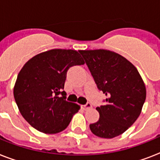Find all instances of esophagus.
I'll return each mask as SVG.
<instances>
[{
    "instance_id": "1",
    "label": "esophagus",
    "mask_w": 160,
    "mask_h": 160,
    "mask_svg": "<svg viewBox=\"0 0 160 160\" xmlns=\"http://www.w3.org/2000/svg\"><path fill=\"white\" fill-rule=\"evenodd\" d=\"M90 108H91V104H90V103H87V104H85V105H83V109H85V110L90 109Z\"/></svg>"
}]
</instances>
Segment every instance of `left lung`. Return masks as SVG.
<instances>
[{"label": "left lung", "mask_w": 160, "mask_h": 160, "mask_svg": "<svg viewBox=\"0 0 160 160\" xmlns=\"http://www.w3.org/2000/svg\"><path fill=\"white\" fill-rule=\"evenodd\" d=\"M97 85L107 98L97 107L100 119L90 124L93 134L112 139L125 132L141 113L146 88L139 71L124 56L108 50L80 51Z\"/></svg>", "instance_id": "1"}]
</instances>
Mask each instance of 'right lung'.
<instances>
[{
	"mask_svg": "<svg viewBox=\"0 0 160 160\" xmlns=\"http://www.w3.org/2000/svg\"><path fill=\"white\" fill-rule=\"evenodd\" d=\"M79 52L53 49L35 55L24 65L14 86V98L23 118L45 134L66 129L80 106L65 100L66 73L84 65Z\"/></svg>",
	"mask_w": 160,
	"mask_h": 160,
	"instance_id": "obj_1",
	"label": "right lung"
}]
</instances>
